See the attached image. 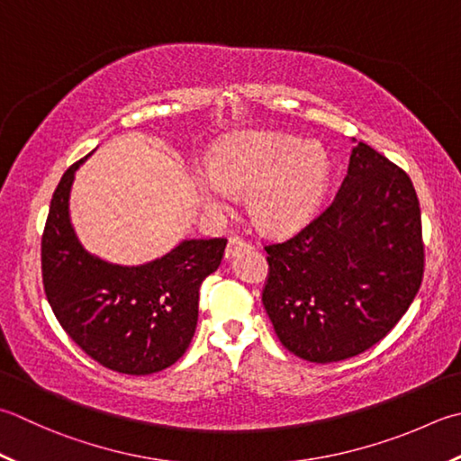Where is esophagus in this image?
I'll use <instances>...</instances> for the list:
<instances>
[{
    "mask_svg": "<svg viewBox=\"0 0 461 461\" xmlns=\"http://www.w3.org/2000/svg\"><path fill=\"white\" fill-rule=\"evenodd\" d=\"M248 249H251V243L249 241L241 240L238 236H231L230 241H228V248H225V259L236 258L240 251H248Z\"/></svg>",
    "mask_w": 461,
    "mask_h": 461,
    "instance_id": "34e87169",
    "label": "esophagus"
}]
</instances>
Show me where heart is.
Instances as JSON below:
<instances>
[{
	"instance_id": "heart-1",
	"label": "heart",
	"mask_w": 461,
	"mask_h": 461,
	"mask_svg": "<svg viewBox=\"0 0 461 461\" xmlns=\"http://www.w3.org/2000/svg\"><path fill=\"white\" fill-rule=\"evenodd\" d=\"M331 161L315 141L267 130L231 135L213 149L210 166L189 171L207 212L221 213L248 194V213L261 231L282 236L303 228L328 194Z\"/></svg>"
}]
</instances>
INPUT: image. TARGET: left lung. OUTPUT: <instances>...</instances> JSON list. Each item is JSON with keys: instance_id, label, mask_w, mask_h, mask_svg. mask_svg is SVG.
<instances>
[{"instance_id": "8db88e82", "label": "left lung", "mask_w": 461, "mask_h": 461, "mask_svg": "<svg viewBox=\"0 0 461 461\" xmlns=\"http://www.w3.org/2000/svg\"><path fill=\"white\" fill-rule=\"evenodd\" d=\"M266 251L261 302L284 348L315 364L354 357L390 333L420 290L416 189L405 171L354 140L331 205Z\"/></svg>"}]
</instances>
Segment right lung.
Wrapping results in <instances>:
<instances>
[{"label":"right lung","instance_id":"right-lung-1","mask_svg":"<svg viewBox=\"0 0 461 461\" xmlns=\"http://www.w3.org/2000/svg\"><path fill=\"white\" fill-rule=\"evenodd\" d=\"M86 159L63 174L51 197L41 238L45 295L61 328L95 362L128 375L161 372L189 348L200 285L220 267L228 240H182L140 266L92 254L69 215L71 185Z\"/></svg>","mask_w":461,"mask_h":461}]
</instances>
